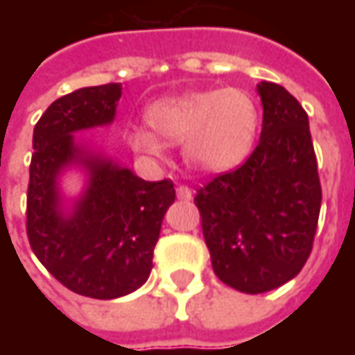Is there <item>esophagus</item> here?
Here are the masks:
<instances>
[{
    "label": "esophagus",
    "mask_w": 355,
    "mask_h": 355,
    "mask_svg": "<svg viewBox=\"0 0 355 355\" xmlns=\"http://www.w3.org/2000/svg\"><path fill=\"white\" fill-rule=\"evenodd\" d=\"M177 198L182 201H190L193 198L192 188H188V186H184V184L177 186Z\"/></svg>",
    "instance_id": "obj_1"
}]
</instances>
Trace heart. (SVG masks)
I'll return each instance as SVG.
<instances>
[{"mask_svg": "<svg viewBox=\"0 0 355 355\" xmlns=\"http://www.w3.org/2000/svg\"><path fill=\"white\" fill-rule=\"evenodd\" d=\"M148 126L125 131L132 152L150 162L165 157V144L182 142V157L200 173H220L247 159L261 127V110L241 89L192 91L146 110Z\"/></svg>", "mask_w": 355, "mask_h": 355, "instance_id": "1", "label": "heart"}]
</instances>
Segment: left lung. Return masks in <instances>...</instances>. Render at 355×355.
<instances>
[{"instance_id": "obj_1", "label": "left lung", "mask_w": 355, "mask_h": 355, "mask_svg": "<svg viewBox=\"0 0 355 355\" xmlns=\"http://www.w3.org/2000/svg\"><path fill=\"white\" fill-rule=\"evenodd\" d=\"M261 140L243 165L196 193L216 277L259 295L293 279L312 253L321 184L308 116L277 83H259Z\"/></svg>"}]
</instances>
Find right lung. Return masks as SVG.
I'll use <instances>...</instances> for the list:
<instances>
[{
    "label": "right lung",
    "instance_id": "1",
    "mask_svg": "<svg viewBox=\"0 0 355 355\" xmlns=\"http://www.w3.org/2000/svg\"><path fill=\"white\" fill-rule=\"evenodd\" d=\"M121 83L83 87L45 110L34 127L26 196V234L53 277L78 295L123 297L146 282L163 216L175 201L169 178L148 182L101 155L83 152L73 132L108 125ZM72 162L89 180L70 214L62 211L58 177Z\"/></svg>",
    "mask_w": 355,
    "mask_h": 355
}]
</instances>
